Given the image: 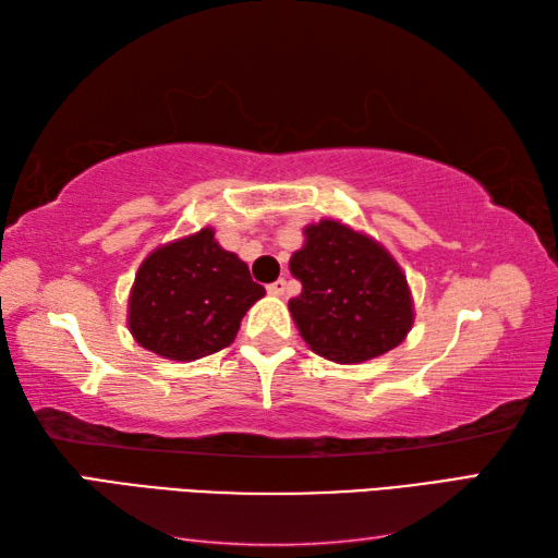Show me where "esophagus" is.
Masks as SVG:
<instances>
[{"mask_svg": "<svg viewBox=\"0 0 558 558\" xmlns=\"http://www.w3.org/2000/svg\"><path fill=\"white\" fill-rule=\"evenodd\" d=\"M266 290H268V294H272V298H280V294H286L288 282L280 278V280H276V282H270V286H268Z\"/></svg>", "mask_w": 558, "mask_h": 558, "instance_id": "esophagus-1", "label": "esophagus"}]
</instances>
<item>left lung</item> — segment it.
Here are the masks:
<instances>
[{
    "label": "left lung",
    "mask_w": 558,
    "mask_h": 558,
    "mask_svg": "<svg viewBox=\"0 0 558 558\" xmlns=\"http://www.w3.org/2000/svg\"><path fill=\"white\" fill-rule=\"evenodd\" d=\"M302 292L288 310L310 350L338 364L381 357L408 338L414 302L398 260L374 236L324 218L290 258Z\"/></svg>",
    "instance_id": "1"
}]
</instances>
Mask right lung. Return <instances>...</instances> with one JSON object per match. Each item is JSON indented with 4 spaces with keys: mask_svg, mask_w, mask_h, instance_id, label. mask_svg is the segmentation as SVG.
I'll return each instance as SVG.
<instances>
[{
    "mask_svg": "<svg viewBox=\"0 0 558 558\" xmlns=\"http://www.w3.org/2000/svg\"><path fill=\"white\" fill-rule=\"evenodd\" d=\"M264 294L244 260L216 242V230L204 228L144 258L129 292L126 324L141 348L194 362L228 348Z\"/></svg>",
    "mask_w": 558,
    "mask_h": 558,
    "instance_id": "obj_1",
    "label": "right lung"
}]
</instances>
